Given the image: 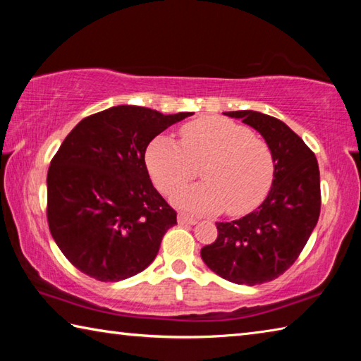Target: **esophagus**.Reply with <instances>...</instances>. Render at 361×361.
Listing matches in <instances>:
<instances>
[{"instance_id": "1", "label": "esophagus", "mask_w": 361, "mask_h": 361, "mask_svg": "<svg viewBox=\"0 0 361 361\" xmlns=\"http://www.w3.org/2000/svg\"><path fill=\"white\" fill-rule=\"evenodd\" d=\"M178 223L180 224H195V223H197V218L189 216V215H186V213H180Z\"/></svg>"}]
</instances>
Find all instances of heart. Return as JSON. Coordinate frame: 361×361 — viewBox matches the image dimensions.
I'll list each match as a JSON object with an SVG mask.
<instances>
[{"instance_id": "obj_1", "label": "heart", "mask_w": 361, "mask_h": 361, "mask_svg": "<svg viewBox=\"0 0 361 361\" xmlns=\"http://www.w3.org/2000/svg\"><path fill=\"white\" fill-rule=\"evenodd\" d=\"M204 165V183L182 188ZM146 167L172 204L195 213L219 212L242 215L258 207L272 186L276 162L266 140L231 119L200 118L181 129V145L170 137L152 140Z\"/></svg>"}]
</instances>
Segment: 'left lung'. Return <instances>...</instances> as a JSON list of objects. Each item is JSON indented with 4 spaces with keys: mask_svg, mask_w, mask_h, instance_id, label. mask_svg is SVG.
Here are the masks:
<instances>
[{
    "mask_svg": "<svg viewBox=\"0 0 361 361\" xmlns=\"http://www.w3.org/2000/svg\"><path fill=\"white\" fill-rule=\"evenodd\" d=\"M258 130L271 146L276 173L258 209L216 223V240L200 250L207 266L239 285H259L290 269L320 216V170L315 154L288 126L259 111H228Z\"/></svg>",
    "mask_w": 361,
    "mask_h": 361,
    "instance_id": "1",
    "label": "left lung"
}]
</instances>
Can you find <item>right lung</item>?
Wrapping results in <instances>:
<instances>
[{"label":"right lung","mask_w":361,"mask_h":361,"mask_svg":"<svg viewBox=\"0 0 361 361\" xmlns=\"http://www.w3.org/2000/svg\"><path fill=\"white\" fill-rule=\"evenodd\" d=\"M192 113L119 105L84 118L47 172V221L65 258L85 276L119 282L145 271L176 224L149 180V142Z\"/></svg>","instance_id":"1"}]
</instances>
